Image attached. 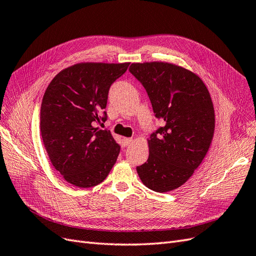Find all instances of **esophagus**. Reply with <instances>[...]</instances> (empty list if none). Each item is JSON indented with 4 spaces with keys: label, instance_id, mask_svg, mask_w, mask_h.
I'll list each match as a JSON object with an SVG mask.
<instances>
[{
    "label": "esophagus",
    "instance_id": "34e87169",
    "mask_svg": "<svg viewBox=\"0 0 256 256\" xmlns=\"http://www.w3.org/2000/svg\"><path fill=\"white\" fill-rule=\"evenodd\" d=\"M131 142H132V138H122V145H124V146L130 145Z\"/></svg>",
    "mask_w": 256,
    "mask_h": 256
}]
</instances>
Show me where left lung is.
<instances>
[{
    "mask_svg": "<svg viewBox=\"0 0 256 256\" xmlns=\"http://www.w3.org/2000/svg\"><path fill=\"white\" fill-rule=\"evenodd\" d=\"M129 72L143 85L154 116L164 122L150 134L148 159L136 172L152 191L174 190L192 176L210 146V95L196 74L174 64L134 63Z\"/></svg>",
    "mask_w": 256,
    "mask_h": 256,
    "instance_id": "8db88e82",
    "label": "left lung"
}]
</instances>
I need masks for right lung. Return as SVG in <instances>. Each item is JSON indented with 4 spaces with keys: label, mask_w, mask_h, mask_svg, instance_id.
Listing matches in <instances>:
<instances>
[{
    "label": "right lung",
    "mask_w": 256,
    "mask_h": 256,
    "mask_svg": "<svg viewBox=\"0 0 256 256\" xmlns=\"http://www.w3.org/2000/svg\"><path fill=\"white\" fill-rule=\"evenodd\" d=\"M129 63H81L58 72L44 92L40 108L42 138L52 166L80 188L102 182L120 150L106 122L112 83Z\"/></svg>",
    "instance_id": "add662e5"
}]
</instances>
